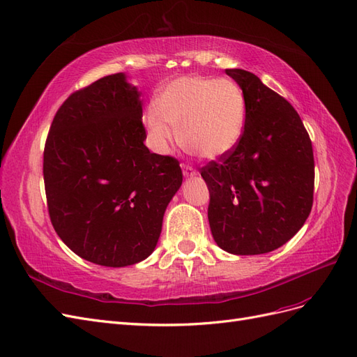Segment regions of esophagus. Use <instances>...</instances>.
<instances>
[{"label": "esophagus", "instance_id": "obj_1", "mask_svg": "<svg viewBox=\"0 0 357 357\" xmlns=\"http://www.w3.org/2000/svg\"><path fill=\"white\" fill-rule=\"evenodd\" d=\"M182 173H184L185 178H192V176L197 175V170L192 169V167L188 166V165H182Z\"/></svg>", "mask_w": 357, "mask_h": 357}]
</instances>
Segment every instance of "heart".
I'll return each mask as SVG.
<instances>
[{"label": "heart", "mask_w": 357, "mask_h": 357, "mask_svg": "<svg viewBox=\"0 0 357 357\" xmlns=\"http://www.w3.org/2000/svg\"><path fill=\"white\" fill-rule=\"evenodd\" d=\"M247 103L241 86L230 79L182 76L162 86L154 110L145 116L151 144L167 154L178 140L203 158H218L235 148L243 133Z\"/></svg>", "instance_id": "obj_1"}]
</instances>
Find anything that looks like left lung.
<instances>
[{
	"label": "left lung",
	"mask_w": 357,
	"mask_h": 357,
	"mask_svg": "<svg viewBox=\"0 0 357 357\" xmlns=\"http://www.w3.org/2000/svg\"><path fill=\"white\" fill-rule=\"evenodd\" d=\"M241 86L247 118L239 144L202 167L217 245L236 256L271 252L290 241L312 208L314 155L298 112L286 98L241 68H227Z\"/></svg>",
	"instance_id": "obj_1"
}]
</instances>
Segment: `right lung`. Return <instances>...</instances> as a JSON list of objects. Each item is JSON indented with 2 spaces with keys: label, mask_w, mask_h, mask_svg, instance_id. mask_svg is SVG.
Masks as SVG:
<instances>
[{
  "label": "right lung",
  "mask_w": 357,
  "mask_h": 357,
  "mask_svg": "<svg viewBox=\"0 0 357 357\" xmlns=\"http://www.w3.org/2000/svg\"><path fill=\"white\" fill-rule=\"evenodd\" d=\"M140 96L124 73L96 80L58 109L45 145L52 226L71 251L100 266L149 257L182 184L179 161L144 144Z\"/></svg>",
  "instance_id": "1"
}]
</instances>
